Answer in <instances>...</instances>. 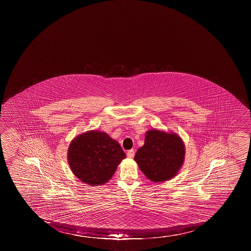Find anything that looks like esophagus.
<instances>
[{"label":"esophagus","mask_w":251,"mask_h":251,"mask_svg":"<svg viewBox=\"0 0 251 251\" xmlns=\"http://www.w3.org/2000/svg\"><path fill=\"white\" fill-rule=\"evenodd\" d=\"M134 156H135V151H134V150H129V151L127 152V156L128 158H133Z\"/></svg>","instance_id":"1"}]
</instances>
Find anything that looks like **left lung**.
I'll list each match as a JSON object with an SVG mask.
<instances>
[{"instance_id": "1", "label": "left lung", "mask_w": 251, "mask_h": 251, "mask_svg": "<svg viewBox=\"0 0 251 251\" xmlns=\"http://www.w3.org/2000/svg\"><path fill=\"white\" fill-rule=\"evenodd\" d=\"M185 154V144L177 134L151 129L134 159L150 180L164 182L176 176Z\"/></svg>"}]
</instances>
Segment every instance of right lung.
Returning a JSON list of instances; mask_svg holds the SVG:
<instances>
[{
	"label": "right lung",
	"instance_id": "1",
	"mask_svg": "<svg viewBox=\"0 0 251 251\" xmlns=\"http://www.w3.org/2000/svg\"><path fill=\"white\" fill-rule=\"evenodd\" d=\"M125 157L126 154L118 142L105 132L95 130L75 137L67 153L72 172L89 185L107 183Z\"/></svg>",
	"mask_w": 251,
	"mask_h": 251
}]
</instances>
